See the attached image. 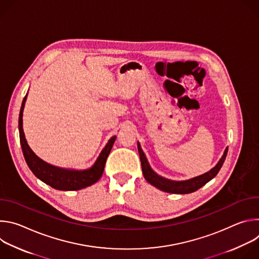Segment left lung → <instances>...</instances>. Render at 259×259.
Here are the masks:
<instances>
[{
	"label": "left lung",
	"mask_w": 259,
	"mask_h": 259,
	"mask_svg": "<svg viewBox=\"0 0 259 259\" xmlns=\"http://www.w3.org/2000/svg\"><path fill=\"white\" fill-rule=\"evenodd\" d=\"M137 149H138L139 158H140V162H141L142 173H143L145 180L149 183H151L152 186H154L155 188L159 189L160 191L170 193V194H178V195L194 193L197 190H199L200 188H202L203 186H205L207 182H209L212 178H214L217 175L220 168L223 167L224 162L227 157V154H228V147H227L224 152L223 157L219 159L217 164L211 170H209L208 172H206L202 175H199V176L187 179V180H172V179H168V178H165V177L159 175L152 169L149 161H147V159H146V156L144 155V153L141 149V145L138 141H137Z\"/></svg>",
	"instance_id": "obj_1"
}]
</instances>
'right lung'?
<instances>
[{"mask_svg":"<svg viewBox=\"0 0 259 259\" xmlns=\"http://www.w3.org/2000/svg\"><path fill=\"white\" fill-rule=\"evenodd\" d=\"M26 97L27 94L24 96L20 108L18 119V130L20 144L25 162L30 171L34 174V176L38 177L41 181L48 184L51 188L58 191H79L87 187H90L95 182H97L103 173L106 159L110 151H112V147L117 136H113L107 141L101 153L99 154L98 158L96 159L95 163L88 169H67L51 165L36 156L30 149L25 139L22 126V117Z\"/></svg>","mask_w":259,"mask_h":259,"instance_id":"add662e5","label":"right lung"}]
</instances>
